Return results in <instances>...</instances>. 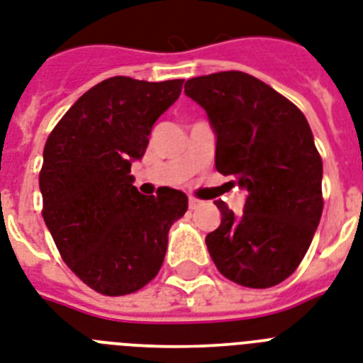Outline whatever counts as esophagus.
<instances>
[{"label":"esophagus","instance_id":"obj_1","mask_svg":"<svg viewBox=\"0 0 363 363\" xmlns=\"http://www.w3.org/2000/svg\"><path fill=\"white\" fill-rule=\"evenodd\" d=\"M199 199H196V197H188V207L190 208H197L199 207Z\"/></svg>","mask_w":363,"mask_h":363}]
</instances>
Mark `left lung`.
I'll use <instances>...</instances> for the list:
<instances>
[{"label": "left lung", "mask_w": 363, "mask_h": 363, "mask_svg": "<svg viewBox=\"0 0 363 363\" xmlns=\"http://www.w3.org/2000/svg\"><path fill=\"white\" fill-rule=\"evenodd\" d=\"M216 134L214 164L246 191L240 214L216 201L222 222L208 253L228 279L252 289L296 270L323 214V160L304 113L261 79L214 72L184 84Z\"/></svg>", "instance_id": "obj_1"}]
</instances>
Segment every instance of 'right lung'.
<instances>
[{
	"label": "right lung",
	"instance_id": "1",
	"mask_svg": "<svg viewBox=\"0 0 363 363\" xmlns=\"http://www.w3.org/2000/svg\"><path fill=\"white\" fill-rule=\"evenodd\" d=\"M182 82L104 79L76 100L44 145V222L65 263L96 293L121 296L149 284L166 257L167 233L186 212L184 191L143 196L130 175Z\"/></svg>",
	"mask_w": 363,
	"mask_h": 363
}]
</instances>
